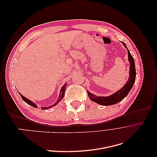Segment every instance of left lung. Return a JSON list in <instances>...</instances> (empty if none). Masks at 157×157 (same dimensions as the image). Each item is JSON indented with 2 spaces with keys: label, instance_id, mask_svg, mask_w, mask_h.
<instances>
[{
  "label": "left lung",
  "instance_id": "8db88e82",
  "mask_svg": "<svg viewBox=\"0 0 157 157\" xmlns=\"http://www.w3.org/2000/svg\"><path fill=\"white\" fill-rule=\"evenodd\" d=\"M122 44L124 46L125 48L128 50L127 47L124 42H122ZM128 60H129L130 63V78L128 79L126 84L120 90H118V92L111 95V96H107V97H98L96 96H95V95H93L92 94L88 92V96L92 101L96 102L101 105H114V104H116L119 101H122V99L127 96L128 94L129 93V92L130 91V90L133 86V85H134L135 82L136 76L134 60L128 50Z\"/></svg>",
  "mask_w": 157,
  "mask_h": 157
}]
</instances>
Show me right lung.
<instances>
[{
  "instance_id": "obj_1",
  "label": "right lung",
  "mask_w": 157,
  "mask_h": 157,
  "mask_svg": "<svg viewBox=\"0 0 157 157\" xmlns=\"http://www.w3.org/2000/svg\"><path fill=\"white\" fill-rule=\"evenodd\" d=\"M65 88H66V84H65L63 86V87L61 88V91H60V94H59V98H58V101H56V103H55V104H54L52 106H50V107H42L41 108V109H48V108H50V107H52L53 106H55V105H56L57 104H58L59 102V101H61V99H63V96H64V94H65ZM20 96H21V98L23 99V100L24 101H25L27 103H28L29 104V105H31L32 107H36V105H35V103H34L33 102H32L31 100H29V99H27L26 98H25L24 96H22V95L20 93Z\"/></svg>"
}]
</instances>
